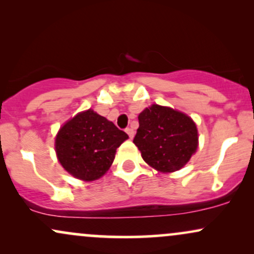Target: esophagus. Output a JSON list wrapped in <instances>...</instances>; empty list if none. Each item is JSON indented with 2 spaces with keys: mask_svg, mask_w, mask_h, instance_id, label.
<instances>
[{
  "mask_svg": "<svg viewBox=\"0 0 254 254\" xmlns=\"http://www.w3.org/2000/svg\"><path fill=\"white\" fill-rule=\"evenodd\" d=\"M125 131H127V133L129 135L130 138H133V136H135V131H133V129H131V127H127V129Z\"/></svg>",
  "mask_w": 254,
  "mask_h": 254,
  "instance_id": "34e87169",
  "label": "esophagus"
}]
</instances>
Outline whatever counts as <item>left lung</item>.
Wrapping results in <instances>:
<instances>
[{
    "label": "left lung",
    "mask_w": 254,
    "mask_h": 254,
    "mask_svg": "<svg viewBox=\"0 0 254 254\" xmlns=\"http://www.w3.org/2000/svg\"><path fill=\"white\" fill-rule=\"evenodd\" d=\"M138 123L133 143L142 159L157 172L182 170L197 151V125L182 111L153 104L139 113Z\"/></svg>",
    "instance_id": "obj_1"
}]
</instances>
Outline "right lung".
<instances>
[{
  "label": "right lung",
  "instance_id": "add662e5",
  "mask_svg": "<svg viewBox=\"0 0 254 254\" xmlns=\"http://www.w3.org/2000/svg\"><path fill=\"white\" fill-rule=\"evenodd\" d=\"M129 138L94 110L81 111L66 121L55 137L57 160L71 177L94 182L107 173L117 148Z\"/></svg>",
  "mask_w": 254,
  "mask_h": 254
}]
</instances>
